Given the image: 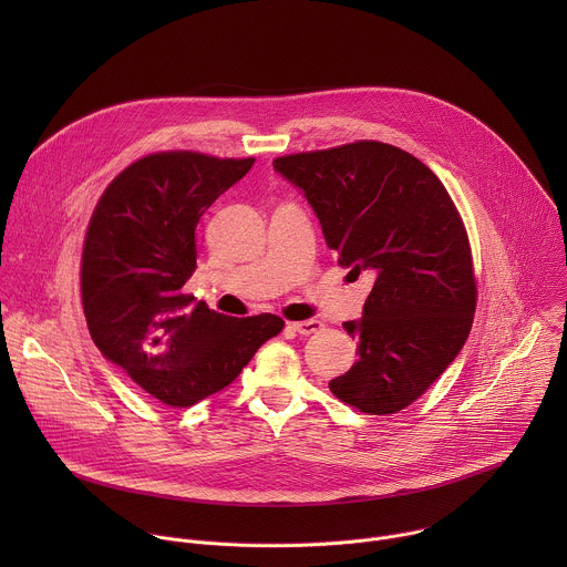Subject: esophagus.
Here are the masks:
<instances>
[{
  "label": "esophagus",
  "mask_w": 567,
  "mask_h": 567,
  "mask_svg": "<svg viewBox=\"0 0 567 567\" xmlns=\"http://www.w3.org/2000/svg\"><path fill=\"white\" fill-rule=\"evenodd\" d=\"M289 328L293 332H298L300 337H309V334H316L322 330V322L316 318H309V320H300V322H289Z\"/></svg>",
  "instance_id": "obj_1"
}]
</instances>
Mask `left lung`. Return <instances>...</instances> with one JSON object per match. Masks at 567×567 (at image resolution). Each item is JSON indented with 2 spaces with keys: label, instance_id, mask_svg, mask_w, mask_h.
<instances>
[{
  "label": "left lung",
  "instance_id": "left-lung-1",
  "mask_svg": "<svg viewBox=\"0 0 567 567\" xmlns=\"http://www.w3.org/2000/svg\"><path fill=\"white\" fill-rule=\"evenodd\" d=\"M313 208L328 247L374 287L359 320V361L330 381L341 401L392 415L422 396L466 343L475 278L464 224L420 158L379 141L274 161Z\"/></svg>",
  "mask_w": 567,
  "mask_h": 567
}]
</instances>
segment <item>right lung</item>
I'll use <instances>...</instances> for the list:
<instances>
[{"instance_id":"obj_1","label":"right lung","mask_w":567,"mask_h":567,"mask_svg":"<svg viewBox=\"0 0 567 567\" xmlns=\"http://www.w3.org/2000/svg\"><path fill=\"white\" fill-rule=\"evenodd\" d=\"M256 158L156 152L127 166L90 219L80 291L101 354L147 394L188 409L219 392L285 328L260 313L233 318L195 302V228Z\"/></svg>"}]
</instances>
